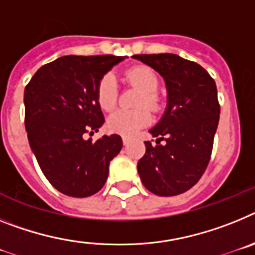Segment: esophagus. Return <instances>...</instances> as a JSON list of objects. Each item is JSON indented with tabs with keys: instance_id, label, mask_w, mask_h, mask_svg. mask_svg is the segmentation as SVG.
Masks as SVG:
<instances>
[{
	"instance_id": "esophagus-1",
	"label": "esophagus",
	"mask_w": 255,
	"mask_h": 255,
	"mask_svg": "<svg viewBox=\"0 0 255 255\" xmlns=\"http://www.w3.org/2000/svg\"><path fill=\"white\" fill-rule=\"evenodd\" d=\"M122 141H123V145H125V146H127L128 143H129V138H128V137H126V136L122 137Z\"/></svg>"
}]
</instances>
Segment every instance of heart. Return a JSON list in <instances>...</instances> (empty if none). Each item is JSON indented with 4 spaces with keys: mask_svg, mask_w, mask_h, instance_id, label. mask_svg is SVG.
<instances>
[{
    "mask_svg": "<svg viewBox=\"0 0 255 255\" xmlns=\"http://www.w3.org/2000/svg\"><path fill=\"white\" fill-rule=\"evenodd\" d=\"M126 81L130 86L138 88V95L134 110H117L108 118V128L114 133L122 136H133L151 122V114L148 107L154 113L160 110V99L156 91L159 88V78L147 66H134L126 72ZM97 103L101 109L112 110L118 103V85L113 74L108 73L100 79L96 90ZM147 106V108L145 106Z\"/></svg>",
    "mask_w": 255,
    "mask_h": 255,
    "instance_id": "heart-1",
    "label": "heart"
}]
</instances>
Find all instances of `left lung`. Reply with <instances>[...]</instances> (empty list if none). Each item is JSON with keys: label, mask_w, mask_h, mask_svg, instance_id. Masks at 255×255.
Listing matches in <instances>:
<instances>
[{"label": "left lung", "mask_w": 255, "mask_h": 255, "mask_svg": "<svg viewBox=\"0 0 255 255\" xmlns=\"http://www.w3.org/2000/svg\"><path fill=\"white\" fill-rule=\"evenodd\" d=\"M133 57L156 70L168 91L167 110L149 130L156 143L145 141L146 152L137 170L152 194H183L196 185L209 164L221 110L216 82L203 66L178 55Z\"/></svg>", "instance_id": "obj_1"}]
</instances>
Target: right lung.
Instances as JSON below:
<instances>
[{
  "instance_id": "add662e5",
  "label": "right lung",
  "mask_w": 255,
  "mask_h": 255,
  "mask_svg": "<svg viewBox=\"0 0 255 255\" xmlns=\"http://www.w3.org/2000/svg\"><path fill=\"white\" fill-rule=\"evenodd\" d=\"M125 56L59 57L41 66L24 91L25 129L35 159L48 182L73 198H87L103 189L109 164L122 150L121 136L96 141L104 115L97 103L100 79Z\"/></svg>"
}]
</instances>
